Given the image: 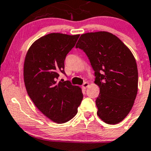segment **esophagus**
Instances as JSON below:
<instances>
[{
    "mask_svg": "<svg viewBox=\"0 0 151 151\" xmlns=\"http://www.w3.org/2000/svg\"><path fill=\"white\" fill-rule=\"evenodd\" d=\"M88 86V83H87V82H84V83H83V85H82V88H86Z\"/></svg>",
    "mask_w": 151,
    "mask_h": 151,
    "instance_id": "1",
    "label": "esophagus"
}]
</instances>
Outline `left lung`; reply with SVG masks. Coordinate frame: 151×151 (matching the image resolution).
Listing matches in <instances>:
<instances>
[{"instance_id":"left-lung-1","label":"left lung","mask_w":151,"mask_h":151,"mask_svg":"<svg viewBox=\"0 0 151 151\" xmlns=\"http://www.w3.org/2000/svg\"><path fill=\"white\" fill-rule=\"evenodd\" d=\"M88 57L99 87L97 115L104 122H121L132 108L138 87L136 60L116 35L105 31L81 35L76 46Z\"/></svg>"}]
</instances>
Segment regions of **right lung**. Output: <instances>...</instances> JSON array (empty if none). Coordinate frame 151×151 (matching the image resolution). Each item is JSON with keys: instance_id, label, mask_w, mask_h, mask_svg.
I'll use <instances>...</instances> for the list:
<instances>
[{"instance_id": "1", "label": "right lung", "mask_w": 151, "mask_h": 151, "mask_svg": "<svg viewBox=\"0 0 151 151\" xmlns=\"http://www.w3.org/2000/svg\"><path fill=\"white\" fill-rule=\"evenodd\" d=\"M79 35L50 33L29 47L24 63V81L29 97L46 117L63 124L77 114L83 99L79 86L58 81L65 73V60L75 46Z\"/></svg>"}]
</instances>
